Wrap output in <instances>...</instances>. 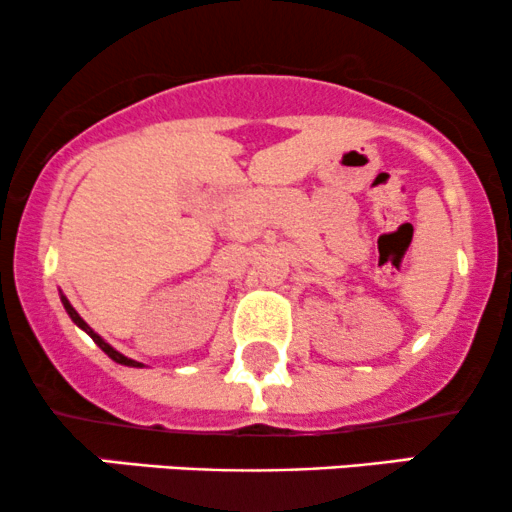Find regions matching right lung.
I'll return each mask as SVG.
<instances>
[{"label": "right lung", "mask_w": 512, "mask_h": 512, "mask_svg": "<svg viewBox=\"0 0 512 512\" xmlns=\"http://www.w3.org/2000/svg\"><path fill=\"white\" fill-rule=\"evenodd\" d=\"M62 305H64V310H67V313H69V317H72V320H74V325H76V327H81V330H84V332L88 334V337H91V339H93V342H96L98 346H101V349L105 351V354H108L110 358H113V361H115V363H122V366H132V368H142V363H137V361H132V358L122 356V354H120V351H115V349H113V346H110L108 342H105V339H103V337H98V334H96V332H93V330H91V327H88L84 320H81V315H79V313H76V310L72 308V303H69V301H67V296H62Z\"/></svg>", "instance_id": "1"}]
</instances>
